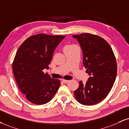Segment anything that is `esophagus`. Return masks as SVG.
<instances>
[{
  "label": "esophagus",
  "mask_w": 129,
  "mask_h": 129,
  "mask_svg": "<svg viewBox=\"0 0 129 129\" xmlns=\"http://www.w3.org/2000/svg\"><path fill=\"white\" fill-rule=\"evenodd\" d=\"M69 82V80H64V79L62 80V82H63V83H68Z\"/></svg>",
  "instance_id": "esophagus-1"
}]
</instances>
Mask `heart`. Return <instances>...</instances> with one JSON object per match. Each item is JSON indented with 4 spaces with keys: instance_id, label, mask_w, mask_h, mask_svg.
<instances>
[{
    "instance_id": "1",
    "label": "heart",
    "mask_w": 129,
    "mask_h": 129,
    "mask_svg": "<svg viewBox=\"0 0 129 129\" xmlns=\"http://www.w3.org/2000/svg\"><path fill=\"white\" fill-rule=\"evenodd\" d=\"M67 46H66V47H67Z\"/></svg>"
}]
</instances>
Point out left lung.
Wrapping results in <instances>:
<instances>
[{"mask_svg":"<svg viewBox=\"0 0 129 129\" xmlns=\"http://www.w3.org/2000/svg\"><path fill=\"white\" fill-rule=\"evenodd\" d=\"M79 43L83 53V64L89 77L74 91L76 100L86 106L94 105L106 97L117 76L115 57L111 46L97 35L81 34L72 36Z\"/></svg>","mask_w":129,"mask_h":129,"instance_id":"left-lung-1","label":"left lung"}]
</instances>
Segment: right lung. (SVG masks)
Here are the masks:
<instances>
[{
    "instance_id": "1",
    "label": "right lung",
    "mask_w": 129,
    "mask_h": 129,
    "mask_svg": "<svg viewBox=\"0 0 129 129\" xmlns=\"http://www.w3.org/2000/svg\"><path fill=\"white\" fill-rule=\"evenodd\" d=\"M66 36L40 34L29 37L18 48L12 63L15 80L26 99L35 105L49 102L60 85L44 69H49L56 48Z\"/></svg>"
}]
</instances>
